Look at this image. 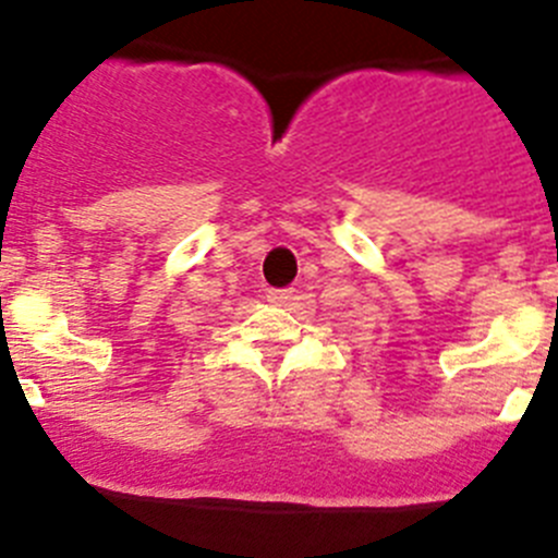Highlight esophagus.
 I'll return each mask as SVG.
<instances>
[{"instance_id":"1","label":"esophagus","mask_w":558,"mask_h":558,"mask_svg":"<svg viewBox=\"0 0 558 558\" xmlns=\"http://www.w3.org/2000/svg\"><path fill=\"white\" fill-rule=\"evenodd\" d=\"M291 300V289H267V302L272 305H286Z\"/></svg>"}]
</instances>
